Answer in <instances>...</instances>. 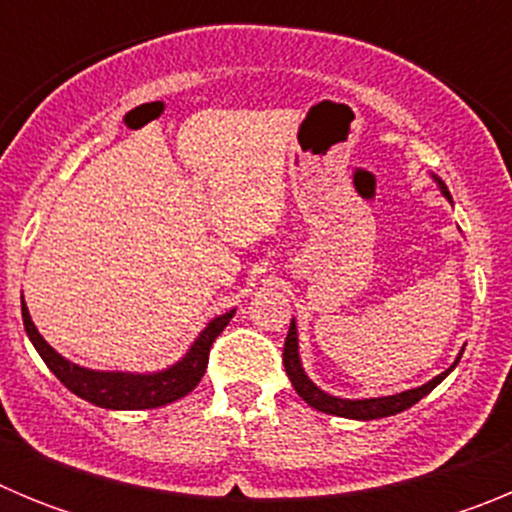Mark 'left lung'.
<instances>
[{
  "label": "left lung",
  "instance_id": "left-lung-1",
  "mask_svg": "<svg viewBox=\"0 0 512 512\" xmlns=\"http://www.w3.org/2000/svg\"><path fill=\"white\" fill-rule=\"evenodd\" d=\"M431 176H433V182H436V187L441 189L443 197L451 202V194H449V189H446V184H443L441 176H436V174H431ZM461 354H464V348H461L459 356H456L454 364H451L446 372H441L438 377L428 379V382L420 384V387H413V390H405V392H395V395H384V397H361V400H348V397L330 395V392L320 390L318 384L307 377L305 366H302V359H300V336H297L295 318H292V323H289V333H287V341H284L282 359H284V369H287L289 382H292V387H295L297 395H300L302 400L310 405V408L320 410V413L338 415V418L377 420V418H390V415H397V413H402V410L413 408L415 402H420L425 395H428V392L436 390L438 384H441L443 379L454 372L456 364H459V359H461Z\"/></svg>",
  "mask_w": 512,
  "mask_h": 512
}]
</instances>
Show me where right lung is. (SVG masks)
<instances>
[{"label":"right lung","instance_id":"add662e5","mask_svg":"<svg viewBox=\"0 0 512 512\" xmlns=\"http://www.w3.org/2000/svg\"><path fill=\"white\" fill-rule=\"evenodd\" d=\"M233 315L235 307L223 312V315H215L197 333L192 346L187 348V354L171 366H166V369H158V372H102V369H89V366L74 364V361L58 354L56 348L40 336V330L35 328L30 310L25 305V297H22V323H25L27 338H30V343L40 354V359L45 361V366L76 397L104 410L164 408L169 402L187 397L200 384V379L205 377L212 341L223 333V328L230 323Z\"/></svg>","mask_w":512,"mask_h":512}]
</instances>
